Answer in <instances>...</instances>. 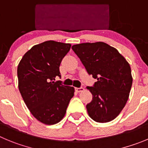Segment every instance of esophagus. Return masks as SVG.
Instances as JSON below:
<instances>
[{
  "mask_svg": "<svg viewBox=\"0 0 148 148\" xmlns=\"http://www.w3.org/2000/svg\"><path fill=\"white\" fill-rule=\"evenodd\" d=\"M75 90L77 91V93H80V92H82L84 90L83 88H76Z\"/></svg>",
  "mask_w": 148,
  "mask_h": 148,
  "instance_id": "esophagus-1",
  "label": "esophagus"
}]
</instances>
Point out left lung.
Listing matches in <instances>:
<instances>
[{"label":"left lung","mask_w":148,"mask_h":148,"mask_svg":"<svg viewBox=\"0 0 148 148\" xmlns=\"http://www.w3.org/2000/svg\"><path fill=\"white\" fill-rule=\"evenodd\" d=\"M71 49L89 74L97 79L88 87L93 100L86 106L89 116L98 123H107L118 116L125 107L133 78L129 63L113 47L102 41L82 43Z\"/></svg>","instance_id":"left-lung-1"}]
</instances>
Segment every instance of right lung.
Here are the masks:
<instances>
[{
	"instance_id": "add662e5",
	"label": "right lung",
	"mask_w": 148,
	"mask_h": 148,
	"mask_svg": "<svg viewBox=\"0 0 148 148\" xmlns=\"http://www.w3.org/2000/svg\"><path fill=\"white\" fill-rule=\"evenodd\" d=\"M71 44L47 41L34 45L18 64V88L31 114L46 125L60 122L74 95V87L55 82Z\"/></svg>"
}]
</instances>
